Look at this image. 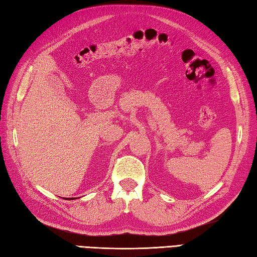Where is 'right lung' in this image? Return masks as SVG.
<instances>
[{
  "instance_id": "1",
  "label": "right lung",
  "mask_w": 257,
  "mask_h": 257,
  "mask_svg": "<svg viewBox=\"0 0 257 257\" xmlns=\"http://www.w3.org/2000/svg\"><path fill=\"white\" fill-rule=\"evenodd\" d=\"M65 199H66V198H65ZM72 199H74V198H69V199H68V200H72Z\"/></svg>"
}]
</instances>
